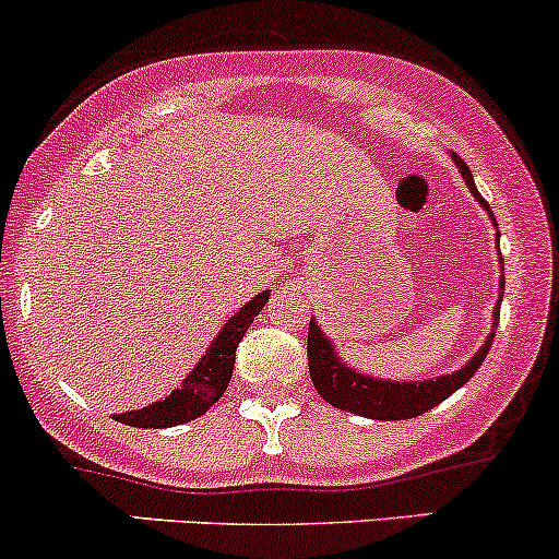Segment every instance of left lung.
I'll return each instance as SVG.
<instances>
[{
	"instance_id": "obj_1",
	"label": "left lung",
	"mask_w": 559,
	"mask_h": 559,
	"mask_svg": "<svg viewBox=\"0 0 559 559\" xmlns=\"http://www.w3.org/2000/svg\"><path fill=\"white\" fill-rule=\"evenodd\" d=\"M454 160L456 166H460L462 177L467 181L469 192H473L475 200H478L483 209L491 213L488 203L478 192V187H475L467 163L462 160L460 155H454ZM501 280H504V269H501ZM501 293H504V282H501ZM499 304H497V311H493V322L497 324H499ZM491 343H493V332L488 335V341L483 343V348L465 364V367L456 369L454 374H443V378L425 380V382H388V380H372V378H364V374H356L354 369L343 367V364L335 359L330 341L328 337H322V330L317 328L313 319L309 324V343H306V350H309V372H311L313 388H317V393L328 401V404L337 406V409L354 412V415L372 417V419H409V417H419L425 415V412H430L432 406L447 401L456 388L465 385V382L478 372V367L483 364V359H486Z\"/></svg>"
}]
</instances>
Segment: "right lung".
Masks as SVG:
<instances>
[{"instance_id": "right-lung-1", "label": "right lung", "mask_w": 559, "mask_h": 559, "mask_svg": "<svg viewBox=\"0 0 559 559\" xmlns=\"http://www.w3.org/2000/svg\"><path fill=\"white\" fill-rule=\"evenodd\" d=\"M266 300L269 293H261L224 324L222 335L213 341L209 354L198 361V367L187 374L179 391H174L166 401L144 406L140 412L118 415V423L131 425V428H174V425L190 423V419L205 415L227 391L231 369H235V350L240 346L250 322L266 306Z\"/></svg>"}]
</instances>
